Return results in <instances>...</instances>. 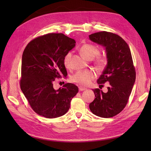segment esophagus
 <instances>
[{
	"label": "esophagus",
	"mask_w": 151,
	"mask_h": 151,
	"mask_svg": "<svg viewBox=\"0 0 151 151\" xmlns=\"http://www.w3.org/2000/svg\"><path fill=\"white\" fill-rule=\"evenodd\" d=\"M86 89L85 88H83V87H81V86H80V87H79V91H84V90H86Z\"/></svg>",
	"instance_id": "1"
}]
</instances>
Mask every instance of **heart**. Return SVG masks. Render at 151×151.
<instances>
[{"instance_id": "b5f03b06", "label": "heart", "mask_w": 151, "mask_h": 151, "mask_svg": "<svg viewBox=\"0 0 151 151\" xmlns=\"http://www.w3.org/2000/svg\"><path fill=\"white\" fill-rule=\"evenodd\" d=\"M80 52L87 60H92L98 56L100 53V50L97 47L91 44H84L80 48ZM71 53H68L63 59V64L66 68H69ZM107 58L103 56H99L95 60L94 63L99 69H102L107 64ZM96 77L94 72L91 70L79 71L76 72L71 77V81L81 86H88Z\"/></svg>"}]
</instances>
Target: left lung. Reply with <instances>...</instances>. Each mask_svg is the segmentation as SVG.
Segmentation results:
<instances>
[{"label": "left lung", "mask_w": 151, "mask_h": 151, "mask_svg": "<svg viewBox=\"0 0 151 151\" xmlns=\"http://www.w3.org/2000/svg\"><path fill=\"white\" fill-rule=\"evenodd\" d=\"M92 42L105 47L108 63L97 81L99 86L109 82L108 92L93 89L95 94L89 108L95 115L113 117L120 113L127 105L135 81L136 72L129 45L120 36L101 31L89 36Z\"/></svg>", "instance_id": "left-lung-1"}]
</instances>
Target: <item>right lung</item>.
Here are the masks:
<instances>
[{
	"mask_svg": "<svg viewBox=\"0 0 151 151\" xmlns=\"http://www.w3.org/2000/svg\"><path fill=\"white\" fill-rule=\"evenodd\" d=\"M75 43L74 39L62 33H48L31 40L26 47L20 86L31 108L39 115L54 118L65 115L78 93L77 86L71 83L53 89L55 79L67 75L63 59Z\"/></svg>",
	"mask_w": 151,
	"mask_h": 151,
	"instance_id": "add662e5",
	"label": "right lung"
}]
</instances>
